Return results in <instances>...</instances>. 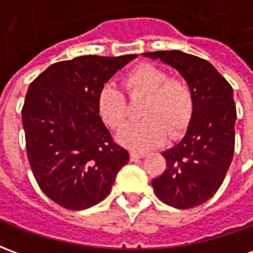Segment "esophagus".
<instances>
[{"label": "esophagus", "mask_w": 253, "mask_h": 253, "mask_svg": "<svg viewBox=\"0 0 253 253\" xmlns=\"http://www.w3.org/2000/svg\"><path fill=\"white\" fill-rule=\"evenodd\" d=\"M145 156H146V154L142 153V152H131V153H130V157H131L132 161H137V160L139 159H143Z\"/></svg>", "instance_id": "1"}]
</instances>
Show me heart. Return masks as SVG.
I'll return each instance as SVG.
<instances>
[{"instance_id": "heart-1", "label": "heart", "mask_w": 253, "mask_h": 253, "mask_svg": "<svg viewBox=\"0 0 253 253\" xmlns=\"http://www.w3.org/2000/svg\"><path fill=\"white\" fill-rule=\"evenodd\" d=\"M131 97H143V121L130 123L118 132V142L131 150H148L164 142L168 134L179 135L186 130L194 110L190 85L180 77H168L153 65H139L125 77ZM97 111L111 128H121L127 119L125 94L112 84H105L97 96Z\"/></svg>"}]
</instances>
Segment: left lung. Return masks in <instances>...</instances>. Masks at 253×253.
<instances>
[{
  "mask_svg": "<svg viewBox=\"0 0 253 253\" xmlns=\"http://www.w3.org/2000/svg\"><path fill=\"white\" fill-rule=\"evenodd\" d=\"M184 77L194 96L186 135L163 152L167 169L152 180L156 195L176 209L199 206L222 184L234 153L236 105L230 84L211 63L179 50L145 52Z\"/></svg>",
  "mask_w": 253,
  "mask_h": 253,
  "instance_id": "left-lung-1",
  "label": "left lung"
}]
</instances>
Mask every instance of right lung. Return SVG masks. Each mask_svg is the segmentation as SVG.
<instances>
[{
	"mask_svg": "<svg viewBox=\"0 0 253 253\" xmlns=\"http://www.w3.org/2000/svg\"><path fill=\"white\" fill-rule=\"evenodd\" d=\"M137 55H84L47 67L21 111L27 156L41 190L67 210L110 194L128 152L114 142L97 111L100 89Z\"/></svg>",
	"mask_w": 253,
	"mask_h": 253,
	"instance_id": "add662e5",
	"label": "right lung"
}]
</instances>
